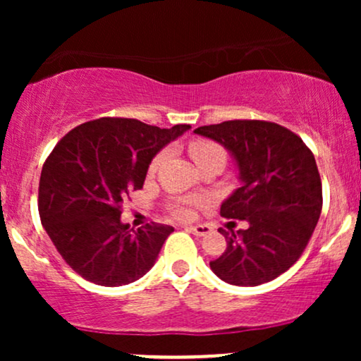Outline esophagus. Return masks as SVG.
Masks as SVG:
<instances>
[{"label": "esophagus", "mask_w": 361, "mask_h": 361, "mask_svg": "<svg viewBox=\"0 0 361 361\" xmlns=\"http://www.w3.org/2000/svg\"><path fill=\"white\" fill-rule=\"evenodd\" d=\"M186 231H188V233H192L193 235H207L210 233V231H212V227L207 226V224H202V226L186 227Z\"/></svg>", "instance_id": "obj_1"}]
</instances>
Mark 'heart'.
<instances>
[{"label": "heart", "instance_id": "1", "mask_svg": "<svg viewBox=\"0 0 361 361\" xmlns=\"http://www.w3.org/2000/svg\"><path fill=\"white\" fill-rule=\"evenodd\" d=\"M188 149H190V154H192L197 166L207 159H212V157H222V159H226L224 149L221 146H217L215 142H212V140H204V139L193 140V142L190 144ZM166 157H168V151H161L159 154L152 159L151 171H156V169L161 166V163H163ZM197 204L198 202L195 200V198L181 197V198H176V200H173L171 204H169V210H171V214L175 215L176 219L186 221V219H190L193 215V207Z\"/></svg>", "mask_w": 361, "mask_h": 361}]
</instances>
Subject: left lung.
<instances>
[{
    "instance_id": "8db88e82",
    "label": "left lung",
    "mask_w": 361,
    "mask_h": 361,
    "mask_svg": "<svg viewBox=\"0 0 361 361\" xmlns=\"http://www.w3.org/2000/svg\"><path fill=\"white\" fill-rule=\"evenodd\" d=\"M234 157L241 186L222 202L227 219L247 221L221 231L226 251L210 261L219 279L239 287L275 280L300 258L322 209L316 159L299 135L264 120H227L195 128Z\"/></svg>"
}]
</instances>
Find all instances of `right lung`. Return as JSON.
<instances>
[{
    "label": "right lung",
    "instance_id": "add662e5",
    "mask_svg": "<svg viewBox=\"0 0 361 361\" xmlns=\"http://www.w3.org/2000/svg\"><path fill=\"white\" fill-rule=\"evenodd\" d=\"M188 128L103 117L73 128L52 149L40 175V221L78 275L120 287L154 267L173 227L152 222L130 229L120 221L122 204L142 188L152 157Z\"/></svg>",
    "mask_w": 361,
    "mask_h": 361
}]
</instances>
